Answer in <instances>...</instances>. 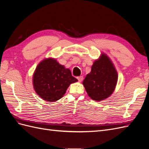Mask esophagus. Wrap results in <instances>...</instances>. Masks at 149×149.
I'll list each match as a JSON object with an SVG mask.
<instances>
[{
  "mask_svg": "<svg viewBox=\"0 0 149 149\" xmlns=\"http://www.w3.org/2000/svg\"><path fill=\"white\" fill-rule=\"evenodd\" d=\"M77 79L79 82H81L83 79V76H78V77H77Z\"/></svg>",
  "mask_w": 149,
  "mask_h": 149,
  "instance_id": "esophagus-1",
  "label": "esophagus"
}]
</instances>
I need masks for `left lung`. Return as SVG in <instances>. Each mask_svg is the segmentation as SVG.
<instances>
[{
  "mask_svg": "<svg viewBox=\"0 0 149 149\" xmlns=\"http://www.w3.org/2000/svg\"><path fill=\"white\" fill-rule=\"evenodd\" d=\"M118 74L111 60L102 53L94 61L91 71L86 76L83 84L93 100L101 101L109 97L115 90Z\"/></svg>",
  "mask_w": 149,
  "mask_h": 149,
  "instance_id": "left-lung-1",
  "label": "left lung"
}]
</instances>
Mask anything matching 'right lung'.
Here are the masks:
<instances>
[{"instance_id": "obj_1", "label": "right lung", "mask_w": 149, "mask_h": 149, "mask_svg": "<svg viewBox=\"0 0 149 149\" xmlns=\"http://www.w3.org/2000/svg\"><path fill=\"white\" fill-rule=\"evenodd\" d=\"M77 81L78 79L71 75L68 68L53 58H45L39 63L32 79L36 93L43 100L49 102L59 100L70 85Z\"/></svg>"}]
</instances>
